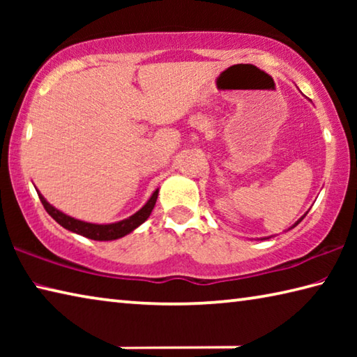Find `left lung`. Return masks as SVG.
I'll list each match as a JSON object with an SVG mask.
<instances>
[{
  "label": "left lung",
  "mask_w": 357,
  "mask_h": 357,
  "mask_svg": "<svg viewBox=\"0 0 357 357\" xmlns=\"http://www.w3.org/2000/svg\"><path fill=\"white\" fill-rule=\"evenodd\" d=\"M304 217H305V214H304V215H302V217H301V219H299V220H298V222H296V223H294V225H293V227H291V228H294V227H296V225H298V223H299V222H301V220H302V219H304Z\"/></svg>",
  "instance_id": "left-lung-1"
}]
</instances>
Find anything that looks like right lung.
<instances>
[{
	"instance_id": "obj_1",
	"label": "right lung",
	"mask_w": 357,
	"mask_h": 357,
	"mask_svg": "<svg viewBox=\"0 0 357 357\" xmlns=\"http://www.w3.org/2000/svg\"><path fill=\"white\" fill-rule=\"evenodd\" d=\"M38 195L40 198L42 204L48 214H50L53 219H55L59 225L64 227L69 231H74L77 234H82L84 238L94 239V241H113V239H119L129 234L130 231H134L137 227H140L142 223L148 219L151 211L154 209V204L157 202V195H159V189H157L148 203L144 206L137 211L134 215H130L129 219H124L116 223H108V225H98V223H89V222H83V220H77L74 217L66 215L61 211H58L56 208H53L50 203H48L44 197L38 192Z\"/></svg>"
}]
</instances>
